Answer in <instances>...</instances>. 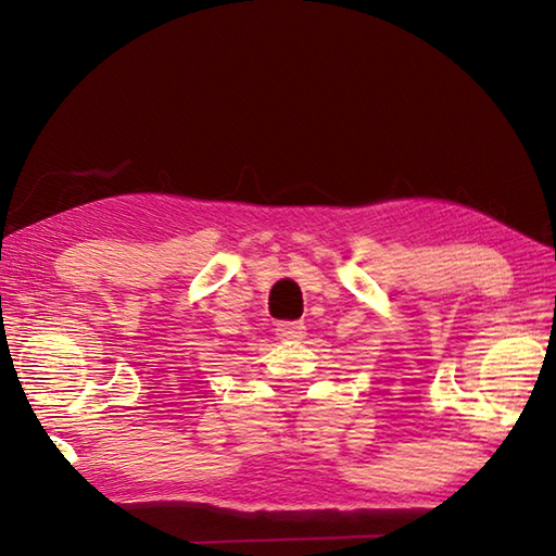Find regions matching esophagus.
<instances>
[{
    "mask_svg": "<svg viewBox=\"0 0 556 556\" xmlns=\"http://www.w3.org/2000/svg\"><path fill=\"white\" fill-rule=\"evenodd\" d=\"M275 331L281 341H301L306 336V326L301 321H281L277 324Z\"/></svg>",
    "mask_w": 556,
    "mask_h": 556,
    "instance_id": "1",
    "label": "esophagus"
}]
</instances>
